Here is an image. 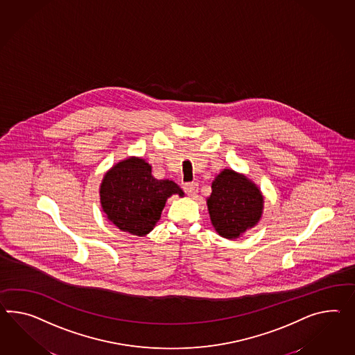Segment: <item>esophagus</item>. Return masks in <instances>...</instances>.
Returning a JSON list of instances; mask_svg holds the SVG:
<instances>
[{
  "mask_svg": "<svg viewBox=\"0 0 355 355\" xmlns=\"http://www.w3.org/2000/svg\"><path fill=\"white\" fill-rule=\"evenodd\" d=\"M182 188H184V191H185V193H187L188 196L193 197V196H194V194L198 191V184L194 182H185Z\"/></svg>",
  "mask_w": 355,
  "mask_h": 355,
  "instance_id": "34e87169",
  "label": "esophagus"
}]
</instances>
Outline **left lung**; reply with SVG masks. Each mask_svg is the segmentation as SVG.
I'll return each instance as SVG.
<instances>
[{
  "mask_svg": "<svg viewBox=\"0 0 355 355\" xmlns=\"http://www.w3.org/2000/svg\"><path fill=\"white\" fill-rule=\"evenodd\" d=\"M211 188L207 198L209 218L220 236L236 239L259 223L263 215V194L245 175L224 168Z\"/></svg>",
  "mask_w": 355,
  "mask_h": 355,
  "instance_id": "1",
  "label": "left lung"
}]
</instances>
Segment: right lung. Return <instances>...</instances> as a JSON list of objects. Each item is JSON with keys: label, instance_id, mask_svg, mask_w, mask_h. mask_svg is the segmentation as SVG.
Masks as SVG:
<instances>
[{"label": "right lung", "instance_id": "right-lung-1", "mask_svg": "<svg viewBox=\"0 0 355 355\" xmlns=\"http://www.w3.org/2000/svg\"><path fill=\"white\" fill-rule=\"evenodd\" d=\"M173 194L182 197L184 191L173 180L155 179L146 159L128 157L104 175L101 209L119 230L144 236L153 230Z\"/></svg>", "mask_w": 355, "mask_h": 355}]
</instances>
